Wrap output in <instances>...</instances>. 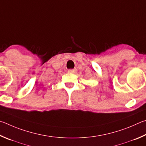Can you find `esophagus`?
Returning <instances> with one entry per match:
<instances>
[{
    "label": "esophagus",
    "mask_w": 146,
    "mask_h": 146,
    "mask_svg": "<svg viewBox=\"0 0 146 146\" xmlns=\"http://www.w3.org/2000/svg\"><path fill=\"white\" fill-rule=\"evenodd\" d=\"M68 73H73V74L76 73V72H77V69H76V68L70 69V70H68Z\"/></svg>",
    "instance_id": "34e87169"
}]
</instances>
